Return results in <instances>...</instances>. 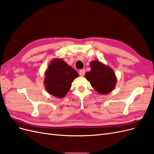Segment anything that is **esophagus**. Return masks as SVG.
Returning a JSON list of instances; mask_svg holds the SVG:
<instances>
[{
	"mask_svg": "<svg viewBox=\"0 0 154 154\" xmlns=\"http://www.w3.org/2000/svg\"><path fill=\"white\" fill-rule=\"evenodd\" d=\"M85 73V69H82V70H80V71H79V74H80L81 76H84Z\"/></svg>",
	"mask_w": 154,
	"mask_h": 154,
	"instance_id": "obj_1",
	"label": "esophagus"
}]
</instances>
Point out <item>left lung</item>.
I'll list each match as a JSON object with an SVG mask.
<instances>
[{
  "mask_svg": "<svg viewBox=\"0 0 154 154\" xmlns=\"http://www.w3.org/2000/svg\"><path fill=\"white\" fill-rule=\"evenodd\" d=\"M90 67L91 71L85 73V77L96 92L103 95L114 89L117 78L112 69L97 60L90 63Z\"/></svg>",
  "mask_w": 154,
  "mask_h": 154,
  "instance_id": "1",
  "label": "left lung"
}]
</instances>
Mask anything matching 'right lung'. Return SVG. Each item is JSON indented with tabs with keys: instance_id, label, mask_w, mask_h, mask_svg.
I'll return each instance as SVG.
<instances>
[{
	"instance_id": "right-lung-1",
	"label": "right lung",
	"mask_w": 154,
	"mask_h": 154,
	"mask_svg": "<svg viewBox=\"0 0 154 154\" xmlns=\"http://www.w3.org/2000/svg\"><path fill=\"white\" fill-rule=\"evenodd\" d=\"M79 76L78 73L62 58H54L45 72L44 83L49 94L62 98L67 94L72 82Z\"/></svg>"
}]
</instances>
